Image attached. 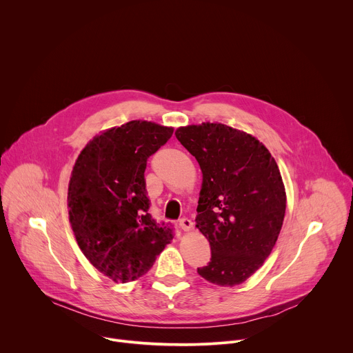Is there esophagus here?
<instances>
[{
  "mask_svg": "<svg viewBox=\"0 0 353 353\" xmlns=\"http://www.w3.org/2000/svg\"><path fill=\"white\" fill-rule=\"evenodd\" d=\"M179 226H180L183 230H190V229H192V221L184 216V218H181V219L179 221Z\"/></svg>",
  "mask_w": 353,
  "mask_h": 353,
  "instance_id": "esophagus-1",
  "label": "esophagus"
}]
</instances>
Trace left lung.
I'll list each match as a JSON object with an SVG mask.
<instances>
[{
	"label": "left lung",
	"mask_w": 353,
	"mask_h": 353,
	"mask_svg": "<svg viewBox=\"0 0 353 353\" xmlns=\"http://www.w3.org/2000/svg\"><path fill=\"white\" fill-rule=\"evenodd\" d=\"M203 170L196 228L211 245V261L196 272L211 283L234 286L271 254L282 228L286 194L270 150L254 137L225 124L176 131Z\"/></svg>",
	"instance_id": "obj_1"
}]
</instances>
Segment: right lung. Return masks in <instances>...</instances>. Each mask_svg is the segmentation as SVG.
Masks as SVG:
<instances>
[{
    "label": "right lung",
    "mask_w": 353,
    "mask_h": 353,
    "mask_svg": "<svg viewBox=\"0 0 353 353\" xmlns=\"http://www.w3.org/2000/svg\"><path fill=\"white\" fill-rule=\"evenodd\" d=\"M173 128L130 121L94 137L79 154L68 187L70 222L90 264L114 282L145 275L174 236L149 214L145 169Z\"/></svg>",
    "instance_id": "obj_1"
}]
</instances>
